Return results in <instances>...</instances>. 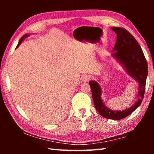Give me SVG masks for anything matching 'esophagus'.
I'll return each mask as SVG.
<instances>
[{
  "instance_id": "obj_1",
  "label": "esophagus",
  "mask_w": 154,
  "mask_h": 154,
  "mask_svg": "<svg viewBox=\"0 0 154 154\" xmlns=\"http://www.w3.org/2000/svg\"><path fill=\"white\" fill-rule=\"evenodd\" d=\"M91 78H92V77L90 76V75H85L84 77H83V82H89V81L91 79Z\"/></svg>"
}]
</instances>
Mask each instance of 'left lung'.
<instances>
[{"label": "left lung", "mask_w": 154, "mask_h": 154, "mask_svg": "<svg viewBox=\"0 0 154 154\" xmlns=\"http://www.w3.org/2000/svg\"><path fill=\"white\" fill-rule=\"evenodd\" d=\"M117 35L116 43L113 48L115 52L111 56L116 58L126 70L130 77L139 83L138 100L134 105L123 111H113L104 105L101 98V88L95 81H90L89 84L92 90L95 108L100 116L107 119L119 120L131 114L139 107L144 97L148 67L144 54L139 43L128 31L120 27H112Z\"/></svg>", "instance_id": "1"}]
</instances>
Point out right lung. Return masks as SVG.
<instances>
[{
  "label": "right lung",
  "instance_id": "1",
  "mask_svg": "<svg viewBox=\"0 0 154 154\" xmlns=\"http://www.w3.org/2000/svg\"><path fill=\"white\" fill-rule=\"evenodd\" d=\"M29 35H29V34H26V35H24V36H22V37L20 38V41H19V43H18V44H17V47H18V46H19V45H20V43H22V41L23 40H24L25 38H26V37H27V36H29Z\"/></svg>",
  "mask_w": 154,
  "mask_h": 154
}]
</instances>
